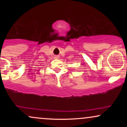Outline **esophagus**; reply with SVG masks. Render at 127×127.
Listing matches in <instances>:
<instances>
[{
  "mask_svg": "<svg viewBox=\"0 0 127 127\" xmlns=\"http://www.w3.org/2000/svg\"><path fill=\"white\" fill-rule=\"evenodd\" d=\"M55 58H56V59H58V58H59V57H58V56H55Z\"/></svg>",
  "mask_w": 127,
  "mask_h": 127,
  "instance_id": "34e87169",
  "label": "esophagus"
}]
</instances>
